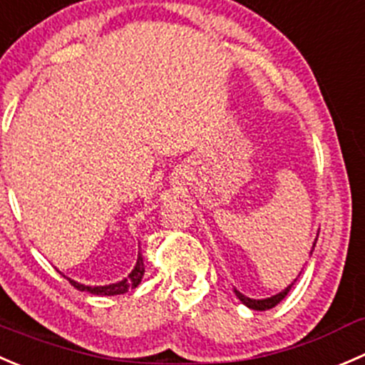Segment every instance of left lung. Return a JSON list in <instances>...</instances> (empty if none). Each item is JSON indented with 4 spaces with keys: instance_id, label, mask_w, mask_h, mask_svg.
Returning a JSON list of instances; mask_svg holds the SVG:
<instances>
[{
    "instance_id": "obj_1",
    "label": "left lung",
    "mask_w": 365,
    "mask_h": 365,
    "mask_svg": "<svg viewBox=\"0 0 365 365\" xmlns=\"http://www.w3.org/2000/svg\"><path fill=\"white\" fill-rule=\"evenodd\" d=\"M316 241H317V237H316ZM316 241H314V243H312V250H310V254H312V252H314V247H316ZM300 273H302V272H300ZM298 277H300V275H298ZM297 280H298V279H294L293 282H291L289 286L286 287V289L280 291V293L273 294V297H269V298H262V300H254V298L245 297V294L240 293V291H237V289H234V293H236V297L240 298L241 304L247 305L248 309H254V310H268V309H273V307H275V305H279L280 302H282L284 298L287 297V293H289L291 287L294 286V282H297Z\"/></svg>"
}]
</instances>
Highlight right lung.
<instances>
[{"mask_svg":"<svg viewBox=\"0 0 365 365\" xmlns=\"http://www.w3.org/2000/svg\"><path fill=\"white\" fill-rule=\"evenodd\" d=\"M143 273H145V266H143V257L138 252V259H136V264L133 268V272L125 277L124 280L115 284H108V286H85V284H79L76 280L68 279V282L79 291H86V293L92 294H101V297H115V294H124L128 293L129 289H135L143 279Z\"/></svg>","mask_w":365,"mask_h":365,"instance_id":"right-lung-1","label":"right lung"}]
</instances>
